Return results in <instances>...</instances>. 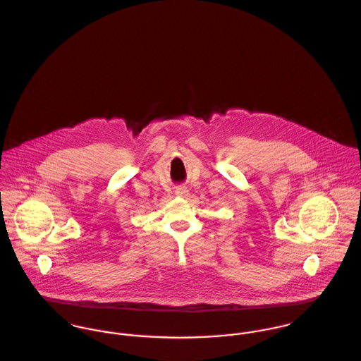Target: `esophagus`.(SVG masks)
<instances>
[{"mask_svg": "<svg viewBox=\"0 0 361 361\" xmlns=\"http://www.w3.org/2000/svg\"><path fill=\"white\" fill-rule=\"evenodd\" d=\"M188 192H189V190H188L186 188H176L175 195H176V196H186Z\"/></svg>", "mask_w": 361, "mask_h": 361, "instance_id": "esophagus-1", "label": "esophagus"}]
</instances>
